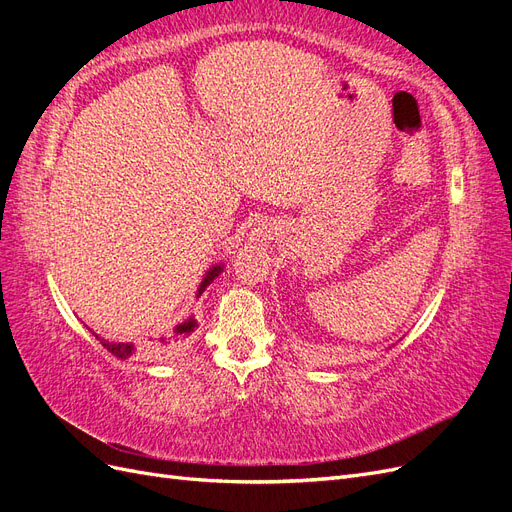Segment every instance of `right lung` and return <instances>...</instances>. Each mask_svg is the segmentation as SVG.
<instances>
[{
  "instance_id": "add662e5",
  "label": "right lung",
  "mask_w": 512,
  "mask_h": 512,
  "mask_svg": "<svg viewBox=\"0 0 512 512\" xmlns=\"http://www.w3.org/2000/svg\"><path fill=\"white\" fill-rule=\"evenodd\" d=\"M222 271H224L222 262H220V265L211 267V269L205 273V280L200 282V286H198V290H196V297H200V294L205 292V288H207ZM196 327H198V322H196V318L192 316V318H188V320H183L181 324H177V327H175L173 331H170L168 335H162V337H158L153 344L149 342V344H145V346H138V344H132V342H106V339H100L96 333H94V335H96V339H100V344H102L108 352H111L113 356H117V359L126 361V359H136V356H147V354H153V352H162V350L175 348V346L183 344L185 339H190L192 333L196 331Z\"/></svg>"
}]
</instances>
